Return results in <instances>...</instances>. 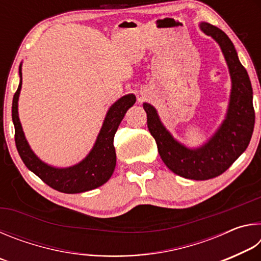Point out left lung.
<instances>
[{"label":"left lung","mask_w":261,"mask_h":261,"mask_svg":"<svg viewBox=\"0 0 261 261\" xmlns=\"http://www.w3.org/2000/svg\"><path fill=\"white\" fill-rule=\"evenodd\" d=\"M200 29L218 41L231 77L230 102L220 129L204 146L190 149L177 143L166 130L154 107L144 103L148 130L156 141L162 161L176 175L196 180L214 178L237 160L249 146L255 117L249 74L238 60L231 40L223 31L208 23H201Z\"/></svg>","instance_id":"left-lung-1"}]
</instances>
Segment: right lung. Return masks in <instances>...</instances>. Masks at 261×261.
<instances>
[{
    "instance_id": "1",
    "label": "right lung",
    "mask_w": 261,
    "mask_h": 261,
    "mask_svg": "<svg viewBox=\"0 0 261 261\" xmlns=\"http://www.w3.org/2000/svg\"><path fill=\"white\" fill-rule=\"evenodd\" d=\"M19 86L12 100V121L15 125L16 147L25 166L47 185L63 193H81L105 184L113 175L115 166H116V153L113 145L114 136L126 110L135 105L136 96L129 94L117 100L109 108L94 147L92 148L90 154L78 165L60 169V168L50 167L42 162L32 152L25 139L18 117L21 67H19Z\"/></svg>"
}]
</instances>
